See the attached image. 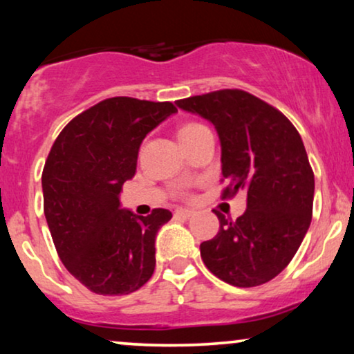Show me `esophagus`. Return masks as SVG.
<instances>
[{"mask_svg":"<svg viewBox=\"0 0 354 354\" xmlns=\"http://www.w3.org/2000/svg\"><path fill=\"white\" fill-rule=\"evenodd\" d=\"M193 212L192 209H177L176 211V217H182V219H190V217H193Z\"/></svg>","mask_w":354,"mask_h":354,"instance_id":"esophagus-1","label":"esophagus"}]
</instances>
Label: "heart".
<instances>
[{
	"instance_id": "b5f03b06",
	"label": "heart",
	"mask_w": 354,
	"mask_h": 354,
	"mask_svg": "<svg viewBox=\"0 0 354 354\" xmlns=\"http://www.w3.org/2000/svg\"><path fill=\"white\" fill-rule=\"evenodd\" d=\"M203 129H206L205 125L198 124V122H188L185 125H182V127L178 129V140H180V142H182V140L192 137V135L198 133Z\"/></svg>"
}]
</instances>
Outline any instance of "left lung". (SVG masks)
Returning a JSON list of instances; mask_svg holds the SVG:
<instances>
[{"label":"left lung","mask_w":354,"mask_h":354,"mask_svg":"<svg viewBox=\"0 0 354 354\" xmlns=\"http://www.w3.org/2000/svg\"><path fill=\"white\" fill-rule=\"evenodd\" d=\"M183 111L209 120L221 140L222 198L246 193L236 221L219 219V232L200 245L201 259L234 287H258L287 268L311 224L314 174L293 124L243 90H217L178 100Z\"/></svg>","instance_id":"1"}]
</instances>
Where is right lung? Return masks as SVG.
Returning <instances> with one entry per match:
<instances>
[{
  "label": "right lung",
  "mask_w": 354,
  "mask_h": 354,
  "mask_svg": "<svg viewBox=\"0 0 354 354\" xmlns=\"http://www.w3.org/2000/svg\"><path fill=\"white\" fill-rule=\"evenodd\" d=\"M177 108L129 96L100 101L57 135L43 167V209L66 269L98 295H129L151 279L156 240L172 212L137 216L120 190L143 138Z\"/></svg>",
  "instance_id": "right-lung-1"
}]
</instances>
